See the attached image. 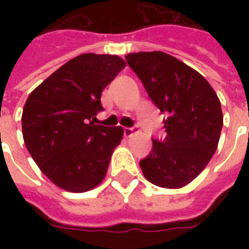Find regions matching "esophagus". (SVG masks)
Masks as SVG:
<instances>
[{"instance_id": "esophagus-1", "label": "esophagus", "mask_w": 249, "mask_h": 249, "mask_svg": "<svg viewBox=\"0 0 249 249\" xmlns=\"http://www.w3.org/2000/svg\"><path fill=\"white\" fill-rule=\"evenodd\" d=\"M137 128H125L124 129V134L125 137H132L133 134H134V132H136Z\"/></svg>"}]
</instances>
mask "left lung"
<instances>
[{
	"instance_id": "left-lung-1",
	"label": "left lung",
	"mask_w": 249,
	"mask_h": 249,
	"mask_svg": "<svg viewBox=\"0 0 249 249\" xmlns=\"http://www.w3.org/2000/svg\"><path fill=\"white\" fill-rule=\"evenodd\" d=\"M125 59L168 116L164 141L152 140L151 154L140 161L143 176L159 187L181 189L216 152L224 125L220 99L199 72L166 53H130Z\"/></svg>"
}]
</instances>
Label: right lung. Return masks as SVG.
<instances>
[{
	"instance_id": "obj_1",
	"label": "right lung",
	"mask_w": 249,
	"mask_h": 249,
	"mask_svg": "<svg viewBox=\"0 0 249 249\" xmlns=\"http://www.w3.org/2000/svg\"><path fill=\"white\" fill-rule=\"evenodd\" d=\"M125 67L117 55L86 53L68 60L27 98L21 129L40 170L60 189L85 193L106 177L121 126L95 125L101 94Z\"/></svg>"
}]
</instances>
